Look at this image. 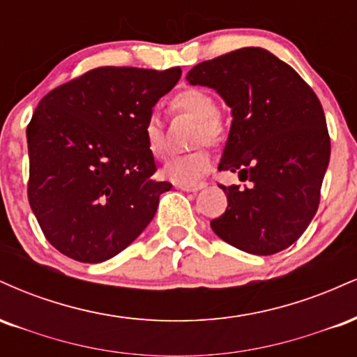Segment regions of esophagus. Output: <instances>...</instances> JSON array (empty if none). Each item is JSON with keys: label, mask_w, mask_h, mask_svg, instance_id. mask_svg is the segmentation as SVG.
I'll list each match as a JSON object with an SVG mask.
<instances>
[{"label": "esophagus", "mask_w": 357, "mask_h": 357, "mask_svg": "<svg viewBox=\"0 0 357 357\" xmlns=\"http://www.w3.org/2000/svg\"><path fill=\"white\" fill-rule=\"evenodd\" d=\"M206 186L204 183H199V184H176V188L181 191H186V192H196L199 190H203V188Z\"/></svg>", "instance_id": "1"}]
</instances>
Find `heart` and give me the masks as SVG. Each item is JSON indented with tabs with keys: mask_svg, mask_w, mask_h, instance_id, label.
Wrapping results in <instances>:
<instances>
[{
	"mask_svg": "<svg viewBox=\"0 0 357 357\" xmlns=\"http://www.w3.org/2000/svg\"><path fill=\"white\" fill-rule=\"evenodd\" d=\"M171 107L176 112H183L198 121V129H196V142H211L216 144L223 139L225 126L221 117L216 114L215 100L206 90L202 89H186L176 93L171 100ZM144 142L147 151L154 158H165L166 154V141L162 122L158 114L147 116L144 127ZM213 159L210 151L199 147V149L191 151L188 154L174 155L162 167V174L169 181L178 184H196L199 179L208 174L211 169Z\"/></svg>",
	"mask_w": 357,
	"mask_h": 357,
	"instance_id": "heart-1",
	"label": "heart"
}]
</instances>
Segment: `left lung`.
<instances>
[{
    "label": "left lung",
    "mask_w": 357,
    "mask_h": 357,
    "mask_svg": "<svg viewBox=\"0 0 357 357\" xmlns=\"http://www.w3.org/2000/svg\"><path fill=\"white\" fill-rule=\"evenodd\" d=\"M191 85L220 93L231 127L218 165L250 186H223L228 208L211 230L252 255L296 243L312 221L331 158L326 116L314 90L265 48L247 47L202 61Z\"/></svg>",
    "instance_id": "left-lung-1"
}]
</instances>
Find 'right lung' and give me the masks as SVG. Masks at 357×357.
<instances>
[{
	"label": "right lung",
	"mask_w": 357,
	"mask_h": 357,
	"mask_svg": "<svg viewBox=\"0 0 357 357\" xmlns=\"http://www.w3.org/2000/svg\"><path fill=\"white\" fill-rule=\"evenodd\" d=\"M179 77V67H99L40 100L26 127L28 202L63 255L100 264L154 218L173 184L154 179L142 127Z\"/></svg>",
	"instance_id": "1"
}]
</instances>
